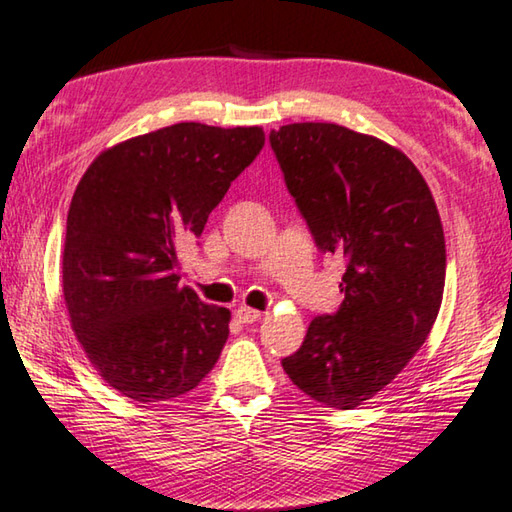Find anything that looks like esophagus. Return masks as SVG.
Listing matches in <instances>:
<instances>
[{
    "instance_id": "obj_1",
    "label": "esophagus",
    "mask_w": 512,
    "mask_h": 512,
    "mask_svg": "<svg viewBox=\"0 0 512 512\" xmlns=\"http://www.w3.org/2000/svg\"><path fill=\"white\" fill-rule=\"evenodd\" d=\"M235 316H237V320L239 323H255V320H259L262 318V311H257V309H250V307H239L237 311H235Z\"/></svg>"
}]
</instances>
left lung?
<instances>
[{
	"label": "left lung",
	"instance_id": "obj_1",
	"mask_svg": "<svg viewBox=\"0 0 512 512\" xmlns=\"http://www.w3.org/2000/svg\"><path fill=\"white\" fill-rule=\"evenodd\" d=\"M320 253L341 255L343 302L314 318L282 368L302 393L354 409L427 341L445 289V235L422 173L402 151L339 124L268 135Z\"/></svg>",
	"mask_w": 512,
	"mask_h": 512
}]
</instances>
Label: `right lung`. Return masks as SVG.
Returning a JSON list of instances; mask_svg holds the SVG:
<instances>
[{
	"mask_svg": "<svg viewBox=\"0 0 512 512\" xmlns=\"http://www.w3.org/2000/svg\"><path fill=\"white\" fill-rule=\"evenodd\" d=\"M264 146L259 126L183 121L103 151L67 214L63 296L99 375L135 402L201 384L228 341L230 311L180 287L178 246Z\"/></svg>",
	"mask_w": 512,
	"mask_h": 512,
	"instance_id": "obj_1",
	"label": "right lung"
}]
</instances>
